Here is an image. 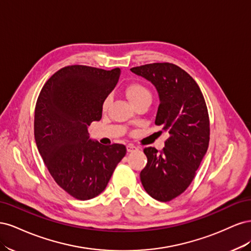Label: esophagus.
<instances>
[{
    "label": "esophagus",
    "instance_id": "34e87169",
    "mask_svg": "<svg viewBox=\"0 0 251 251\" xmlns=\"http://www.w3.org/2000/svg\"><path fill=\"white\" fill-rule=\"evenodd\" d=\"M138 149L139 148L134 146V144H127V146H126V150H127L128 153H131V151H137Z\"/></svg>",
    "mask_w": 251,
    "mask_h": 251
}]
</instances>
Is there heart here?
Masks as SVG:
<instances>
[{
  "label": "heart",
  "mask_w": 251,
  "mask_h": 251,
  "mask_svg": "<svg viewBox=\"0 0 251 251\" xmlns=\"http://www.w3.org/2000/svg\"><path fill=\"white\" fill-rule=\"evenodd\" d=\"M126 93L133 103L138 102L143 100H151V93L150 89L141 82H134L126 88ZM111 96H108L103 100L102 109L107 110L111 103Z\"/></svg>",
  "instance_id": "heart-1"
}]
</instances>
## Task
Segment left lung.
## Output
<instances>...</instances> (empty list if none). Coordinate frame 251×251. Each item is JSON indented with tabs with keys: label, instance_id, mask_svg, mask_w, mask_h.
I'll list each match as a JSON object with an SVG mask.
<instances>
[{
	"label": "left lung",
	"instance_id": "left-lung-1",
	"mask_svg": "<svg viewBox=\"0 0 251 251\" xmlns=\"http://www.w3.org/2000/svg\"><path fill=\"white\" fill-rule=\"evenodd\" d=\"M135 74L156 87L159 100L156 126L170 137L164 148L143 150L148 163L140 180L146 192L158 201L177 198L191 185L209 143V116L198 83L186 71L171 63L134 67Z\"/></svg>",
	"mask_w": 251,
	"mask_h": 251
}]
</instances>
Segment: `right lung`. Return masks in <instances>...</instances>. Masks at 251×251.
<instances>
[{
    "label": "right lung",
    "mask_w": 251,
    "mask_h": 251,
    "mask_svg": "<svg viewBox=\"0 0 251 251\" xmlns=\"http://www.w3.org/2000/svg\"><path fill=\"white\" fill-rule=\"evenodd\" d=\"M121 70L67 66L46 81L34 111V138L47 169L73 198L100 195L126 153L124 144L91 141L87 126L101 119L102 103Z\"/></svg>",
    "instance_id": "obj_1"
}]
</instances>
